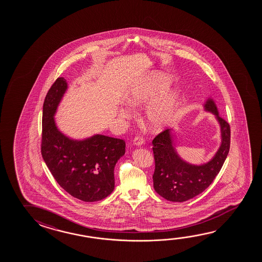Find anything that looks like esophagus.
<instances>
[{"label":"esophagus","mask_w":262,"mask_h":262,"mask_svg":"<svg viewBox=\"0 0 262 262\" xmlns=\"http://www.w3.org/2000/svg\"><path fill=\"white\" fill-rule=\"evenodd\" d=\"M143 143H144V140L141 136H136V137L134 138V140H133V144L134 145L142 146Z\"/></svg>","instance_id":"1"}]
</instances>
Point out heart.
Returning a JSON list of instances; mask_svg holds the SVG:
<instances>
[{
  "instance_id": "b5f03b06",
  "label": "heart",
  "mask_w": 262,
  "mask_h": 262,
  "mask_svg": "<svg viewBox=\"0 0 262 262\" xmlns=\"http://www.w3.org/2000/svg\"><path fill=\"white\" fill-rule=\"evenodd\" d=\"M170 85V78L165 77L163 74H152L150 77L136 82L129 90L126 100L133 107L144 106L150 103L155 97L166 90ZM178 94L174 91H170L160 96L148 106L145 112V119L150 129L162 130L172 122L178 107ZM119 113L120 116H129V112L124 107H120Z\"/></svg>"
}]
</instances>
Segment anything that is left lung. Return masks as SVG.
Listing matches in <instances>:
<instances>
[{"label": "left lung", "instance_id": "obj_1", "mask_svg": "<svg viewBox=\"0 0 262 262\" xmlns=\"http://www.w3.org/2000/svg\"><path fill=\"white\" fill-rule=\"evenodd\" d=\"M204 107L215 116L221 132V144L209 162L196 165L181 158L176 149V134L172 129L159 133L152 141L155 161L154 187L156 193L168 201H187L204 192L219 174L228 155L230 126L219 116L213 99H206Z\"/></svg>", "mask_w": 262, "mask_h": 262}]
</instances>
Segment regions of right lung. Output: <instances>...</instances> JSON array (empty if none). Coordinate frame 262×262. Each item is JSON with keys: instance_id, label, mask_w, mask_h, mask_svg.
Segmentation results:
<instances>
[{"instance_id": "1", "label": "right lung", "mask_w": 262, "mask_h": 262, "mask_svg": "<svg viewBox=\"0 0 262 262\" xmlns=\"http://www.w3.org/2000/svg\"><path fill=\"white\" fill-rule=\"evenodd\" d=\"M67 90V80L58 77L46 96L42 156L52 176L66 192L82 201H99L114 189V168L124 155L125 142L101 134L74 140L60 132L55 115Z\"/></svg>"}]
</instances>
